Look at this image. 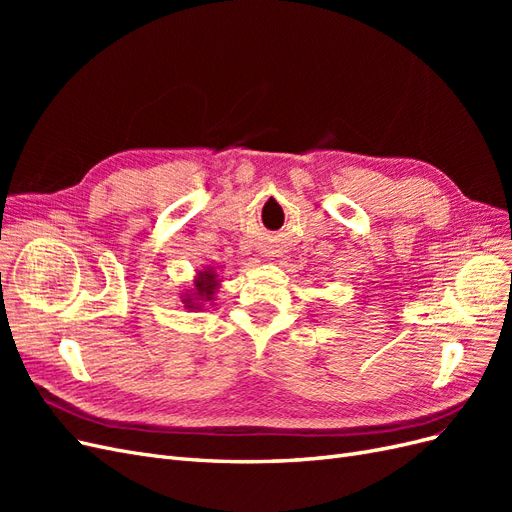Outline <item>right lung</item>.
Segmentation results:
<instances>
[{
    "mask_svg": "<svg viewBox=\"0 0 512 512\" xmlns=\"http://www.w3.org/2000/svg\"><path fill=\"white\" fill-rule=\"evenodd\" d=\"M220 288L218 273L215 267H205V271H198L194 277V288L185 290L181 294V301L185 309H203L205 303H211L215 299V290Z\"/></svg>",
    "mask_w": 512,
    "mask_h": 512,
    "instance_id": "1",
    "label": "right lung"
}]
</instances>
